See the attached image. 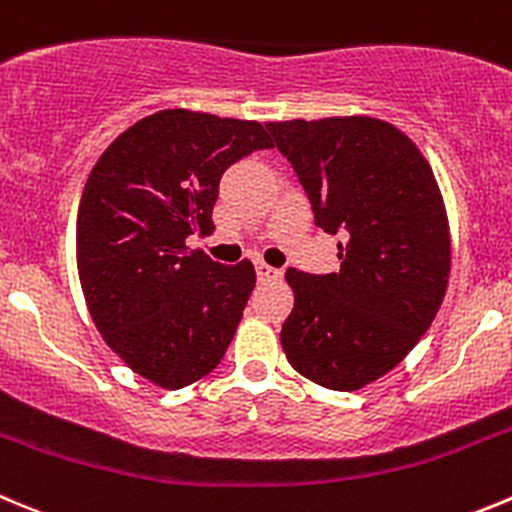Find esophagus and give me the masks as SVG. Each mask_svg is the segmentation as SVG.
<instances>
[{
	"label": "esophagus",
	"mask_w": 512,
	"mask_h": 512,
	"mask_svg": "<svg viewBox=\"0 0 512 512\" xmlns=\"http://www.w3.org/2000/svg\"><path fill=\"white\" fill-rule=\"evenodd\" d=\"M255 270H257V278H260V280L280 278L278 267H270V265H265V262H255Z\"/></svg>",
	"instance_id": "1"
}]
</instances>
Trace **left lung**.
Listing matches in <instances>:
<instances>
[{"instance_id":"1","label":"left lung","mask_w":512,"mask_h":512,"mask_svg":"<svg viewBox=\"0 0 512 512\" xmlns=\"http://www.w3.org/2000/svg\"><path fill=\"white\" fill-rule=\"evenodd\" d=\"M293 164L315 224L343 234L341 270L285 272L295 305L280 331L290 366L333 391L374 384L432 326L452 242L434 171L417 143L371 116L265 123Z\"/></svg>"}]
</instances>
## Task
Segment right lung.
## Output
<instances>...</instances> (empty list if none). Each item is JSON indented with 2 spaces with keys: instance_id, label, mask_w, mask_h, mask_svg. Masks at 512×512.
<instances>
[{
  "instance_id": "add662e5",
  "label": "right lung",
  "mask_w": 512,
  "mask_h": 512,
  "mask_svg": "<svg viewBox=\"0 0 512 512\" xmlns=\"http://www.w3.org/2000/svg\"><path fill=\"white\" fill-rule=\"evenodd\" d=\"M257 148L265 126L212 113L159 111L95 161L75 227L85 305L128 369L181 389L217 369L255 288L250 260L219 265L186 237L212 234L224 171Z\"/></svg>"
}]
</instances>
